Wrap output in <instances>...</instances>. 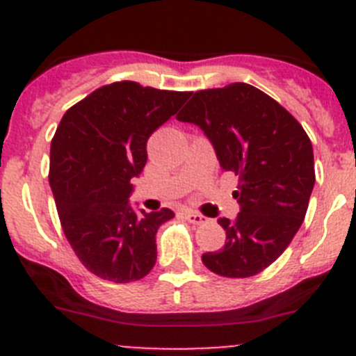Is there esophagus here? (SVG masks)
I'll use <instances>...</instances> for the list:
<instances>
[{"instance_id":"1","label":"esophagus","mask_w":356,"mask_h":356,"mask_svg":"<svg viewBox=\"0 0 356 356\" xmlns=\"http://www.w3.org/2000/svg\"><path fill=\"white\" fill-rule=\"evenodd\" d=\"M181 216H184V219H187L188 222H193V225H203V222H207L205 216H201V213H197V212H193V210H184V212H181Z\"/></svg>"}]
</instances>
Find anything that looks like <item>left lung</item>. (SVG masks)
<instances>
[{"instance_id":"obj_1","label":"left lung","mask_w":356,"mask_h":356,"mask_svg":"<svg viewBox=\"0 0 356 356\" xmlns=\"http://www.w3.org/2000/svg\"><path fill=\"white\" fill-rule=\"evenodd\" d=\"M178 121L194 122L213 144L222 171L238 176L237 219L221 217L225 248L201 257L226 278L259 275L298 234L316 184L307 131L276 99L248 83L194 92Z\"/></svg>"}]
</instances>
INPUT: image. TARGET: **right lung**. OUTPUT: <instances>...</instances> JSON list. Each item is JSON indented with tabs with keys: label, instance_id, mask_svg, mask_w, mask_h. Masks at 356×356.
Here are the masks:
<instances>
[{
	"label": "right lung",
	"instance_id": "add662e5",
	"mask_svg": "<svg viewBox=\"0 0 356 356\" xmlns=\"http://www.w3.org/2000/svg\"><path fill=\"white\" fill-rule=\"evenodd\" d=\"M188 96L114 81L72 105L56 128L49 155L56 212L72 251L97 278L130 284L155 266L156 229L175 213H135L130 180L146 165L149 135Z\"/></svg>",
	"mask_w": 356,
	"mask_h": 356
}]
</instances>
